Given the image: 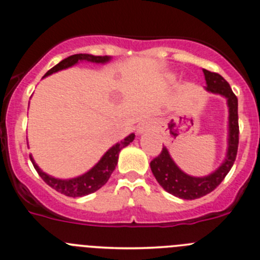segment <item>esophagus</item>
Returning a JSON list of instances; mask_svg holds the SVG:
<instances>
[{
  "mask_svg": "<svg viewBox=\"0 0 260 260\" xmlns=\"http://www.w3.org/2000/svg\"><path fill=\"white\" fill-rule=\"evenodd\" d=\"M151 129H152V125L149 124L148 122H142V123H140V124H138L137 133H138V135H142V133L148 132V131H151Z\"/></svg>",
  "mask_w": 260,
  "mask_h": 260,
  "instance_id": "1",
  "label": "esophagus"
}]
</instances>
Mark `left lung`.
Wrapping results in <instances>:
<instances>
[{"mask_svg": "<svg viewBox=\"0 0 260 260\" xmlns=\"http://www.w3.org/2000/svg\"><path fill=\"white\" fill-rule=\"evenodd\" d=\"M206 80L205 90L217 94L226 99L228 117V148L222 164L208 176L196 177L187 175L175 164L166 147L162 148L158 157L151 161V170L157 182L171 195L183 200H195L210 193L225 179L233 167L237 157L239 143V124H238V98L233 93L229 83L220 74L203 69Z\"/></svg>", "mask_w": 260, "mask_h": 260, "instance_id": "left-lung-1", "label": "left lung"}]
</instances>
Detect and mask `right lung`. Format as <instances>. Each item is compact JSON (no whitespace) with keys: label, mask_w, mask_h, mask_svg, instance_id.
I'll use <instances>...</instances> for the list:
<instances>
[{"label":"right lung","mask_w":260,"mask_h":260,"mask_svg":"<svg viewBox=\"0 0 260 260\" xmlns=\"http://www.w3.org/2000/svg\"><path fill=\"white\" fill-rule=\"evenodd\" d=\"M111 56H95V55L90 54H75L67 57V59L61 60L59 64H56L54 68H51V69L44 75V78L49 77V75L54 74V73L60 72V70L74 67L75 64H78V62L80 61H88L93 62V64H107V62L111 61ZM135 137V133L128 135L124 140H122L120 142H117L114 146H112L111 148L102 156V158L89 170V171H86L85 174L80 175V176L78 177H73V179H57V177L50 176L49 174L44 172L43 170L38 166V164H36L35 159H34L32 154H30V159L31 162H32L35 170L38 171V174L40 175L41 179L45 181L50 187H52L54 190H56L57 192L62 193V195L65 196H70V198H81V196L95 192V191L99 190L102 186L106 185L107 181L111 177V175L113 174L115 166H117L119 152L122 151L124 147L129 145L131 142H133Z\"/></svg>","instance_id":"obj_1"}]
</instances>
